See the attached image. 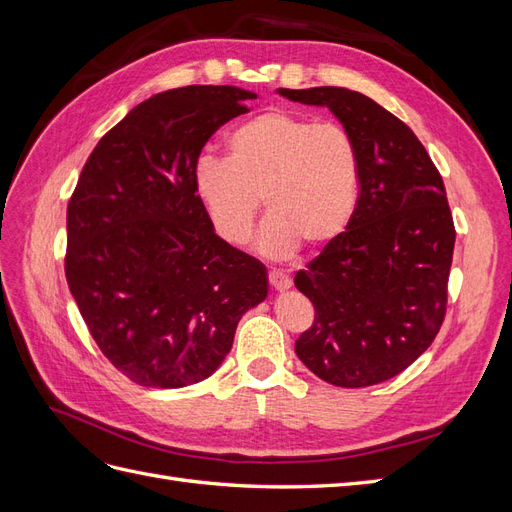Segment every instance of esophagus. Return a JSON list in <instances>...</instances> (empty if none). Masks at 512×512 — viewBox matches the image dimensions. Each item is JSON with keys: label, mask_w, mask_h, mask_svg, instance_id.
<instances>
[{"label": "esophagus", "mask_w": 512, "mask_h": 512, "mask_svg": "<svg viewBox=\"0 0 512 512\" xmlns=\"http://www.w3.org/2000/svg\"><path fill=\"white\" fill-rule=\"evenodd\" d=\"M269 284L275 290H288L292 286V280L284 269H273V271H269Z\"/></svg>", "instance_id": "1"}]
</instances>
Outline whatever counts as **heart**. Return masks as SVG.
<instances>
[{"label": "heart", "mask_w": 512, "mask_h": 512, "mask_svg": "<svg viewBox=\"0 0 512 512\" xmlns=\"http://www.w3.org/2000/svg\"><path fill=\"white\" fill-rule=\"evenodd\" d=\"M228 149V158L200 156L192 173L198 203L226 243L252 237L260 198L269 215L258 247L271 258L292 256L303 241L327 245L350 224L361 160L346 128L269 111L232 132Z\"/></svg>", "instance_id": "b5f03b06"}]
</instances>
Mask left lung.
<instances>
[{"mask_svg": "<svg viewBox=\"0 0 512 512\" xmlns=\"http://www.w3.org/2000/svg\"><path fill=\"white\" fill-rule=\"evenodd\" d=\"M277 91L327 106L361 160L350 224L294 275L316 309L294 350L309 371L344 389L391 380L431 346L444 322L455 247L444 181L406 123L359 91Z\"/></svg>", "mask_w": 512, "mask_h": 512, "instance_id": "8db88e82", "label": "left lung"}]
</instances>
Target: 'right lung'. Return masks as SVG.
Listing matches in <instances>:
<instances>
[{
	"mask_svg": "<svg viewBox=\"0 0 512 512\" xmlns=\"http://www.w3.org/2000/svg\"><path fill=\"white\" fill-rule=\"evenodd\" d=\"M254 98L230 85L164 91L108 130L81 170L66 280L102 354L136 384L209 378L267 297L265 265L215 235L192 183L213 132Z\"/></svg>",
	"mask_w": 512,
	"mask_h": 512,
	"instance_id": "right-lung-1",
	"label": "right lung"
}]
</instances>
